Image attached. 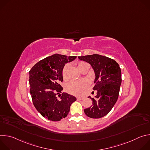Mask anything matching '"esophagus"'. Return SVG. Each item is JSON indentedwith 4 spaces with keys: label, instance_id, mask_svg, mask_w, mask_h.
<instances>
[{
    "label": "esophagus",
    "instance_id": "1",
    "mask_svg": "<svg viewBox=\"0 0 150 150\" xmlns=\"http://www.w3.org/2000/svg\"><path fill=\"white\" fill-rule=\"evenodd\" d=\"M83 98L81 97H77V100H82Z\"/></svg>",
    "mask_w": 150,
    "mask_h": 150
}]
</instances>
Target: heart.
Wrapping results in <instances>:
<instances>
[{
	"label": "heart",
	"mask_w": 150,
	"mask_h": 150,
	"mask_svg": "<svg viewBox=\"0 0 150 150\" xmlns=\"http://www.w3.org/2000/svg\"><path fill=\"white\" fill-rule=\"evenodd\" d=\"M85 62H81L78 63V67L79 69H81L82 65H83ZM69 65H66L64 67L62 70V76L63 79H67V71L68 69ZM88 81L87 79H81V80H74L69 82L67 87V91L71 94L81 96L83 94L84 91L87 89L88 86Z\"/></svg>",
	"instance_id": "1"
}]
</instances>
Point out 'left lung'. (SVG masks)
I'll return each instance as SVG.
<instances>
[{"instance_id": "obj_1", "label": "left lung", "mask_w": 150, "mask_h": 150, "mask_svg": "<svg viewBox=\"0 0 150 150\" xmlns=\"http://www.w3.org/2000/svg\"><path fill=\"white\" fill-rule=\"evenodd\" d=\"M78 59L92 67L96 76L93 89L97 91L95 98L88 97L93 105L84 112L89 117L101 118L110 112L117 100L122 82L121 69L115 60L100 54L78 56Z\"/></svg>"}]
</instances>
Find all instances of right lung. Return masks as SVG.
<instances>
[{
  "instance_id": "add662e5",
  "label": "right lung",
  "mask_w": 150,
  "mask_h": 150,
  "mask_svg": "<svg viewBox=\"0 0 150 150\" xmlns=\"http://www.w3.org/2000/svg\"><path fill=\"white\" fill-rule=\"evenodd\" d=\"M76 56L54 54L41 60L29 72L30 94L37 111L49 120L59 121L65 118L75 97L63 93L60 83L63 81L62 70L65 64ZM59 94V98L56 97Z\"/></svg>"
}]
</instances>
